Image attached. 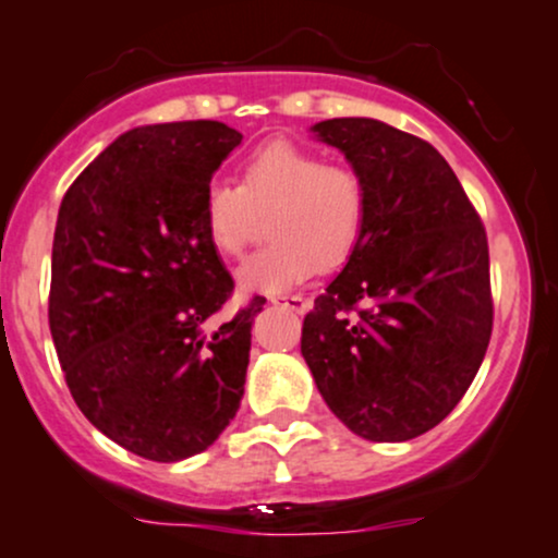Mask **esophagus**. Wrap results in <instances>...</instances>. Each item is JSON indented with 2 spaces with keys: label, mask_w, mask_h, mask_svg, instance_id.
<instances>
[{
  "label": "esophagus",
  "mask_w": 558,
  "mask_h": 558,
  "mask_svg": "<svg viewBox=\"0 0 558 558\" xmlns=\"http://www.w3.org/2000/svg\"><path fill=\"white\" fill-rule=\"evenodd\" d=\"M272 304H278V307H286V310H291V313H299V315H304L310 310V302L302 296H272Z\"/></svg>",
  "instance_id": "34e87169"
}]
</instances>
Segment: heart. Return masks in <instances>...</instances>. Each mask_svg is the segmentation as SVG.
Instances as JSON below:
<instances>
[{
    "instance_id": "b5f03b06",
    "label": "heart",
    "mask_w": 558,
    "mask_h": 558,
    "mask_svg": "<svg viewBox=\"0 0 558 558\" xmlns=\"http://www.w3.org/2000/svg\"><path fill=\"white\" fill-rule=\"evenodd\" d=\"M366 210V184L353 168L331 166L289 141L256 149L238 186L210 181L201 205L205 238L221 256H238L267 216L272 243L238 269V286L248 294H283L313 278L320 264L348 262Z\"/></svg>"
}]
</instances>
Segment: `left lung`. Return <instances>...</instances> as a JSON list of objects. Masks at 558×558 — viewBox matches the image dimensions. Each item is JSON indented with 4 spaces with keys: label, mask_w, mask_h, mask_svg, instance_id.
Masks as SVG:
<instances>
[{
    "label": "left lung",
    "mask_w": 558,
    "mask_h": 558,
    "mask_svg": "<svg viewBox=\"0 0 558 558\" xmlns=\"http://www.w3.org/2000/svg\"><path fill=\"white\" fill-rule=\"evenodd\" d=\"M310 131L361 175L368 210L348 264L304 318L302 355L355 436L409 441L460 403L486 355L484 225L427 141L372 117Z\"/></svg>",
    "instance_id": "left-lung-1"
}]
</instances>
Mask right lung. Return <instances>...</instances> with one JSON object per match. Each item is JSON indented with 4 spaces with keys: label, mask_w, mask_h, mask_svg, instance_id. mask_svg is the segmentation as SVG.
<instances>
[{
    "label": "right lung",
    "mask_w": 558,
    "mask_h": 558,
    "mask_svg": "<svg viewBox=\"0 0 558 558\" xmlns=\"http://www.w3.org/2000/svg\"><path fill=\"white\" fill-rule=\"evenodd\" d=\"M225 122L114 138L63 195L50 333L80 412L155 462L201 454L240 409L256 296L221 326L234 283L203 230V192L240 146Z\"/></svg>",
    "instance_id": "1"
}]
</instances>
